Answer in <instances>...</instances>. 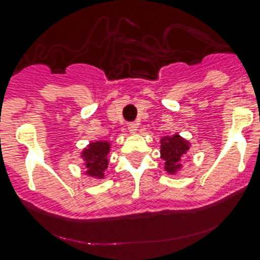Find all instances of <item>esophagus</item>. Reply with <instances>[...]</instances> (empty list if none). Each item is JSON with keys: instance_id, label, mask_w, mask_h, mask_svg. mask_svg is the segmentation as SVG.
<instances>
[{"instance_id": "obj_1", "label": "esophagus", "mask_w": 260, "mask_h": 260, "mask_svg": "<svg viewBox=\"0 0 260 260\" xmlns=\"http://www.w3.org/2000/svg\"><path fill=\"white\" fill-rule=\"evenodd\" d=\"M137 128H139V124L137 123L128 124V131H129V134H136Z\"/></svg>"}]
</instances>
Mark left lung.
Masks as SVG:
<instances>
[{
    "instance_id": "8db88e82",
    "label": "left lung",
    "mask_w": 260,
    "mask_h": 260,
    "mask_svg": "<svg viewBox=\"0 0 260 260\" xmlns=\"http://www.w3.org/2000/svg\"><path fill=\"white\" fill-rule=\"evenodd\" d=\"M160 157L165 161L164 168L169 174H174L182 169V160L190 149V141L174 134L172 136H162L160 139Z\"/></svg>"
}]
</instances>
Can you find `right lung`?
I'll return each instance as SVG.
<instances>
[{
    "label": "right lung",
    "instance_id": "right-lung-1",
    "mask_svg": "<svg viewBox=\"0 0 260 260\" xmlns=\"http://www.w3.org/2000/svg\"><path fill=\"white\" fill-rule=\"evenodd\" d=\"M111 150V143L107 140L91 141L80 152V158L86 168L84 174L91 178L102 180L104 172L108 168V154Z\"/></svg>",
    "mask_w": 260,
    "mask_h": 260
}]
</instances>
